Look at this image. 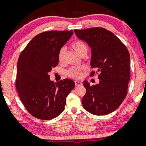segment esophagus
<instances>
[{
	"instance_id": "esophagus-1",
	"label": "esophagus",
	"mask_w": 146,
	"mask_h": 146,
	"mask_svg": "<svg viewBox=\"0 0 146 146\" xmlns=\"http://www.w3.org/2000/svg\"><path fill=\"white\" fill-rule=\"evenodd\" d=\"M75 84L76 86H81V85H82V83L80 81H75Z\"/></svg>"
}]
</instances>
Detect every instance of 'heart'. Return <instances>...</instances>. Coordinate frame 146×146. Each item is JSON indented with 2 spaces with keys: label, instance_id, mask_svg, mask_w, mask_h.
<instances>
[{
  "label": "heart",
  "instance_id": "b5f03b06",
  "mask_svg": "<svg viewBox=\"0 0 146 146\" xmlns=\"http://www.w3.org/2000/svg\"><path fill=\"white\" fill-rule=\"evenodd\" d=\"M71 46L75 52L78 55L81 56L82 54H86L88 51V46L82 40H77L73 42L71 44ZM64 48H62L58 53V60L60 62L62 61L64 58ZM84 69V66H72L69 68L66 71V74L71 78H79L82 76V72Z\"/></svg>",
  "mask_w": 146,
  "mask_h": 146
}]
</instances>
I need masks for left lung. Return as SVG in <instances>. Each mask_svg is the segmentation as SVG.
Listing matches in <instances>:
<instances>
[{
  "label": "left lung",
  "instance_id": "1",
  "mask_svg": "<svg viewBox=\"0 0 146 146\" xmlns=\"http://www.w3.org/2000/svg\"><path fill=\"white\" fill-rule=\"evenodd\" d=\"M75 35L91 48L90 65L98 74L100 83L90 86L84 82L86 93L82 103L95 115L111 113L125 98L130 80V54L128 48L111 31L102 27L74 30Z\"/></svg>",
  "mask_w": 146,
  "mask_h": 146
}]
</instances>
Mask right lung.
<instances>
[{"label":"right lung","mask_w":146,"mask_h":146,"mask_svg":"<svg viewBox=\"0 0 146 146\" xmlns=\"http://www.w3.org/2000/svg\"><path fill=\"white\" fill-rule=\"evenodd\" d=\"M73 31H48L28 43L18 60L16 88L25 108L33 117L50 120L64 110L66 99L75 87L69 79L55 84L48 73L58 65V53Z\"/></svg>","instance_id":"1"}]
</instances>
